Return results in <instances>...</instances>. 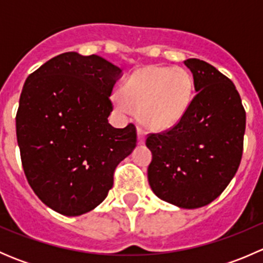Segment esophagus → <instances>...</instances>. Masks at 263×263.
Segmentation results:
<instances>
[{
    "label": "esophagus",
    "instance_id": "34e87169",
    "mask_svg": "<svg viewBox=\"0 0 263 263\" xmlns=\"http://www.w3.org/2000/svg\"><path fill=\"white\" fill-rule=\"evenodd\" d=\"M137 141H139V145L145 144V131L142 128L137 129Z\"/></svg>",
    "mask_w": 263,
    "mask_h": 263
}]
</instances>
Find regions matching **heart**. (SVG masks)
<instances>
[{
    "label": "heart",
    "mask_w": 263,
    "mask_h": 263,
    "mask_svg": "<svg viewBox=\"0 0 263 263\" xmlns=\"http://www.w3.org/2000/svg\"><path fill=\"white\" fill-rule=\"evenodd\" d=\"M193 78L183 67L147 66L135 71L121 87L119 107L139 110L147 129L164 131L176 126L190 108Z\"/></svg>",
    "instance_id": "1"
}]
</instances>
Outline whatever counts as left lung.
Wrapping results in <instances>:
<instances>
[{"label":"left lung","instance_id":"8db88e82","mask_svg":"<svg viewBox=\"0 0 263 263\" xmlns=\"http://www.w3.org/2000/svg\"><path fill=\"white\" fill-rule=\"evenodd\" d=\"M196 95L171 129L150 134L147 179L160 200L198 209L221 195L239 168L246 110L232 80L197 58L184 61Z\"/></svg>","mask_w":263,"mask_h":263}]
</instances>
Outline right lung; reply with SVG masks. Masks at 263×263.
<instances>
[{
    "instance_id": "add662e5",
    "label": "right lung",
    "mask_w": 263,
    "mask_h": 263,
    "mask_svg": "<svg viewBox=\"0 0 263 263\" xmlns=\"http://www.w3.org/2000/svg\"><path fill=\"white\" fill-rule=\"evenodd\" d=\"M122 70L97 54L66 52L28 76L16 113L21 163L39 200L66 216L97 208L119 163L136 147V127L108 122Z\"/></svg>"
}]
</instances>
